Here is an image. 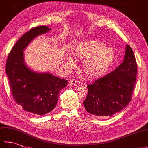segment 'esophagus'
I'll use <instances>...</instances> for the list:
<instances>
[{"instance_id":"1","label":"esophagus","mask_w":148,"mask_h":148,"mask_svg":"<svg viewBox=\"0 0 148 148\" xmlns=\"http://www.w3.org/2000/svg\"><path fill=\"white\" fill-rule=\"evenodd\" d=\"M70 84H71V85H78V84H80V81L79 80H77L76 79H72L70 81Z\"/></svg>"}]
</instances>
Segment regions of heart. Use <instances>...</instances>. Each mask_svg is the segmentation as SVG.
Listing matches in <instances>:
<instances>
[{"mask_svg": "<svg viewBox=\"0 0 148 148\" xmlns=\"http://www.w3.org/2000/svg\"><path fill=\"white\" fill-rule=\"evenodd\" d=\"M76 58L84 60L83 69L90 77H102L108 72L114 59V51L108 48L106 44L99 40H91L81 43L74 53ZM66 64L74 65V60L70 56L66 58Z\"/></svg>", "mask_w": 148, "mask_h": 148, "instance_id": "heart-1", "label": "heart"}]
</instances>
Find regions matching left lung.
Here are the masks:
<instances>
[{"instance_id":"obj_1","label":"left lung","mask_w":148,"mask_h":148,"mask_svg":"<svg viewBox=\"0 0 148 148\" xmlns=\"http://www.w3.org/2000/svg\"><path fill=\"white\" fill-rule=\"evenodd\" d=\"M137 62L134 52L127 45L123 62L114 71L87 84L88 95L83 104L96 116H109L126 108L132 99L136 83Z\"/></svg>"}]
</instances>
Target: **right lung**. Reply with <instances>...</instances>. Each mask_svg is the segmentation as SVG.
Masks as SVG:
<instances>
[{"mask_svg": "<svg viewBox=\"0 0 148 148\" xmlns=\"http://www.w3.org/2000/svg\"><path fill=\"white\" fill-rule=\"evenodd\" d=\"M51 29L39 26L22 36L9 53L5 72L15 102L24 111L35 115H44L51 111L58 102L59 92L67 86L68 81L49 73H37L27 67L23 50L40 34Z\"/></svg>", "mask_w": 148, "mask_h": 148, "instance_id": "add662e5", "label": "right lung"}]
</instances>
